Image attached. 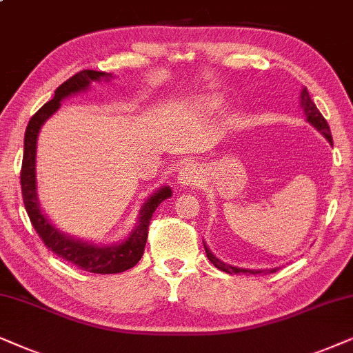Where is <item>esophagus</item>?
<instances>
[{"label":"esophagus","instance_id":"34e87169","mask_svg":"<svg viewBox=\"0 0 353 353\" xmlns=\"http://www.w3.org/2000/svg\"><path fill=\"white\" fill-rule=\"evenodd\" d=\"M201 179V174H200V169L195 166V164H185V166H182V169L179 171V177H177V181H179L181 185H196Z\"/></svg>","mask_w":353,"mask_h":353}]
</instances>
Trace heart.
<instances>
[{"mask_svg":"<svg viewBox=\"0 0 353 353\" xmlns=\"http://www.w3.org/2000/svg\"><path fill=\"white\" fill-rule=\"evenodd\" d=\"M206 105L211 106V108H216L219 105V100H218V98H214V97H210V98H206Z\"/></svg>","mask_w":353,"mask_h":353,"instance_id":"b5f03b06","label":"heart"}]
</instances>
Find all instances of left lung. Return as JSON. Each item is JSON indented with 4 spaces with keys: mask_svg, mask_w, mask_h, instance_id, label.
<instances>
[{
    "mask_svg": "<svg viewBox=\"0 0 353 353\" xmlns=\"http://www.w3.org/2000/svg\"><path fill=\"white\" fill-rule=\"evenodd\" d=\"M300 106H302L303 114L307 116V121L310 122V124H312L313 128L318 130V132H321L324 137H326L327 142L332 145V135H331L330 125H327L326 119H324L323 114L316 108V105H314V103L312 101V98H310L307 87H303L302 92H300ZM203 245H205V252H206V256H208V260L213 263L218 270L229 272V274H241V272H250V274H260V272H263V274H270V272L278 271V268H271V270H245V268H237V266L228 265V263L221 261L219 258H216L213 253H211L210 248L206 247L205 242H203Z\"/></svg>",
    "mask_w": 353,
    "mask_h": 353,
    "instance_id": "obj_1",
    "label": "left lung"
}]
</instances>
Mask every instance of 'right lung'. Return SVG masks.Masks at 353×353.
Here are the masks:
<instances>
[{
	"label": "right lung",
	"mask_w": 353,
	"mask_h": 353,
	"mask_svg": "<svg viewBox=\"0 0 353 353\" xmlns=\"http://www.w3.org/2000/svg\"><path fill=\"white\" fill-rule=\"evenodd\" d=\"M111 74L100 72V70H81L68 79L63 85L56 88L53 100L45 103L39 111L32 116L23 137V158L21 169V189L26 211L29 214L30 223L37 234L51 252L79 266L83 271L97 272V274H116V272L128 271L137 265L143 255L145 243L148 237V225L158 205L172 195V190L168 185L154 192L140 208L139 223L130 232V236L114 245H97V243L81 241L65 236L59 229H56L50 219L40 210L39 199H37V181H35V157H37V139L41 125L50 116L59 110L61 101L79 92H85L92 82L106 79L110 81Z\"/></svg>",
	"instance_id": "add662e5"
}]
</instances>
